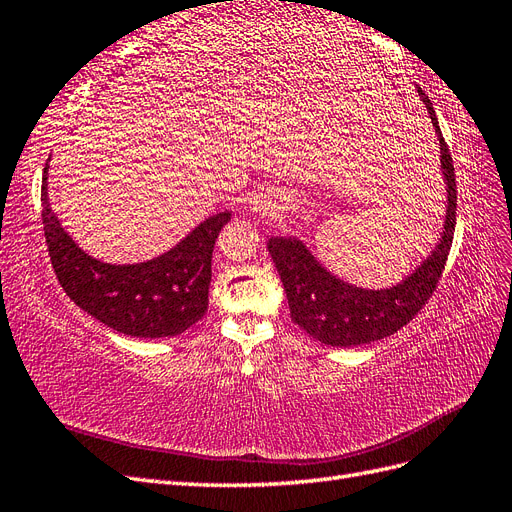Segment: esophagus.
Instances as JSON below:
<instances>
[{
    "label": "esophagus",
    "mask_w": 512,
    "mask_h": 512,
    "mask_svg": "<svg viewBox=\"0 0 512 512\" xmlns=\"http://www.w3.org/2000/svg\"><path fill=\"white\" fill-rule=\"evenodd\" d=\"M252 211L254 213H260V215H271L273 211H275V198L271 196V194H258V196H254L252 200Z\"/></svg>",
    "instance_id": "obj_1"
}]
</instances>
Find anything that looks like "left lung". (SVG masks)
Wrapping results in <instances>:
<instances>
[{"mask_svg":"<svg viewBox=\"0 0 512 512\" xmlns=\"http://www.w3.org/2000/svg\"><path fill=\"white\" fill-rule=\"evenodd\" d=\"M440 143V168L446 190V213L438 243L421 265L389 288H361L339 280L297 237H271L269 254L280 273L290 305V316L316 342L335 348L361 346L397 333L408 324L438 286L451 252L457 211L453 158L442 138L438 117L421 87H416Z\"/></svg>","mask_w":512,"mask_h":512,"instance_id":"left-lung-1","label":"left lung"}]
</instances>
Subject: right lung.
I'll list each match as a JSON object with an SVG mask.
<instances>
[{"label":"right lung","mask_w":512,"mask_h":512,"mask_svg":"<svg viewBox=\"0 0 512 512\" xmlns=\"http://www.w3.org/2000/svg\"><path fill=\"white\" fill-rule=\"evenodd\" d=\"M49 162L42 177V224L61 288L83 312L130 337H173L209 307L211 256L230 211L200 222L168 252L134 265H113L83 252L49 203Z\"/></svg>","instance_id":"1"}]
</instances>
